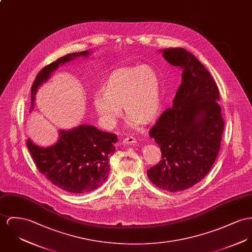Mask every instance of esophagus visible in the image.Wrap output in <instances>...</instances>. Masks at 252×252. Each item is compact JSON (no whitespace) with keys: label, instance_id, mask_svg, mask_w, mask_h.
Segmentation results:
<instances>
[{"label":"esophagus","instance_id":"1","mask_svg":"<svg viewBox=\"0 0 252 252\" xmlns=\"http://www.w3.org/2000/svg\"><path fill=\"white\" fill-rule=\"evenodd\" d=\"M123 143H125V144H127V145L135 144L136 139L134 138V137H132V136H127V137H126V138L124 139Z\"/></svg>","mask_w":252,"mask_h":252}]
</instances>
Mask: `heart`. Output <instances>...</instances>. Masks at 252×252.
I'll return each mask as SVG.
<instances>
[{"label":"heart","mask_w":252,"mask_h":252,"mask_svg":"<svg viewBox=\"0 0 252 252\" xmlns=\"http://www.w3.org/2000/svg\"><path fill=\"white\" fill-rule=\"evenodd\" d=\"M93 104L101 122L115 125L122 111L135 126L156 121L162 106V82L157 70L150 65L126 67L113 71L103 81Z\"/></svg>","instance_id":"heart-1"}]
</instances>
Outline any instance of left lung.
<instances>
[{
	"instance_id": "left-lung-1",
	"label": "left lung",
	"mask_w": 252,
	"mask_h": 252,
	"mask_svg": "<svg viewBox=\"0 0 252 252\" xmlns=\"http://www.w3.org/2000/svg\"><path fill=\"white\" fill-rule=\"evenodd\" d=\"M171 65L182 69L181 84L173 101L151 129L162 160L147 174L157 187L184 191L209 173L218 156L224 122L219 88L199 60L183 48L160 50Z\"/></svg>"
}]
</instances>
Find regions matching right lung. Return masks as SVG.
Returning a JSON list of instances; mask_svg holds the SVG:
<instances>
[{"label": "right lung", "mask_w": 252, "mask_h": 252, "mask_svg": "<svg viewBox=\"0 0 252 252\" xmlns=\"http://www.w3.org/2000/svg\"><path fill=\"white\" fill-rule=\"evenodd\" d=\"M90 55L88 51L69 54L44 67L32 86L30 112L33 110L39 87L59 66L79 58H89ZM58 135V142L50 147H40L31 138L27 141L40 173L69 193L83 194L100 187L109 175V158L115 153L117 136L90 125H79L68 130L59 129Z\"/></svg>", "instance_id": "add662e5"}]
</instances>
